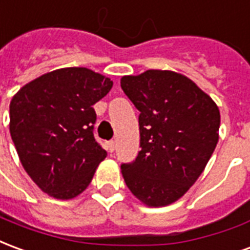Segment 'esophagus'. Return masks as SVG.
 I'll return each mask as SVG.
<instances>
[{
	"instance_id": "esophagus-1",
	"label": "esophagus",
	"mask_w": 250,
	"mask_h": 250,
	"mask_svg": "<svg viewBox=\"0 0 250 250\" xmlns=\"http://www.w3.org/2000/svg\"><path fill=\"white\" fill-rule=\"evenodd\" d=\"M114 150H115V142L114 141L108 142V151L114 152Z\"/></svg>"
}]
</instances>
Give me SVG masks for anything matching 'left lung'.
<instances>
[{
	"label": "left lung",
	"mask_w": 250,
	"mask_h": 250,
	"mask_svg": "<svg viewBox=\"0 0 250 250\" xmlns=\"http://www.w3.org/2000/svg\"><path fill=\"white\" fill-rule=\"evenodd\" d=\"M120 87L141 111L142 150L120 167L125 185L148 208L174 204L195 184L218 143V105L174 71L123 76Z\"/></svg>",
	"instance_id": "1"
}]
</instances>
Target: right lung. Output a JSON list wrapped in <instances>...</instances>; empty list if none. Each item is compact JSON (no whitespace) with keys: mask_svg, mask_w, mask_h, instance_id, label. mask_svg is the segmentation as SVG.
Listing matches in <instances>:
<instances>
[{"mask_svg":"<svg viewBox=\"0 0 250 250\" xmlns=\"http://www.w3.org/2000/svg\"><path fill=\"white\" fill-rule=\"evenodd\" d=\"M112 84L92 69L69 66L41 75L12 98L10 136L22 167L41 191L72 199L91 184L107 157L93 138L92 105Z\"/></svg>","mask_w":250,"mask_h":250,"instance_id":"right-lung-1","label":"right lung"}]
</instances>
